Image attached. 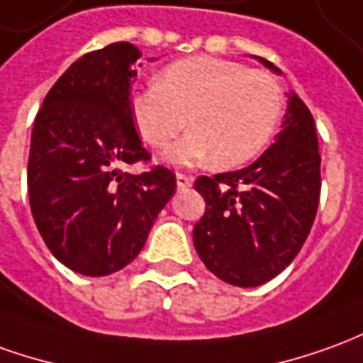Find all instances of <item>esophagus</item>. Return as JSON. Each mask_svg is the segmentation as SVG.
Wrapping results in <instances>:
<instances>
[{"label": "esophagus", "mask_w": 363, "mask_h": 363, "mask_svg": "<svg viewBox=\"0 0 363 363\" xmlns=\"http://www.w3.org/2000/svg\"><path fill=\"white\" fill-rule=\"evenodd\" d=\"M192 182H194V179L189 177V174L177 173V186L179 189H189V186H192Z\"/></svg>", "instance_id": "34e87169"}]
</instances>
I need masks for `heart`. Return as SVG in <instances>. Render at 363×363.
I'll return each mask as SVG.
<instances>
[{
  "mask_svg": "<svg viewBox=\"0 0 363 363\" xmlns=\"http://www.w3.org/2000/svg\"><path fill=\"white\" fill-rule=\"evenodd\" d=\"M139 135L157 149L171 145L189 123L192 131L164 159L190 164L214 159L240 167L259 155L277 131L283 92L263 70L214 57L177 60L129 104Z\"/></svg>",
  "mask_w": 363,
  "mask_h": 363,
  "instance_id": "obj_1",
  "label": "heart"
}]
</instances>
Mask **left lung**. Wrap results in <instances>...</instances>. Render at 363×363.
Returning a JSON list of instances; mask_svg holds the SVG:
<instances>
[{
	"label": "left lung",
	"mask_w": 363,
	"mask_h": 363,
	"mask_svg": "<svg viewBox=\"0 0 363 363\" xmlns=\"http://www.w3.org/2000/svg\"><path fill=\"white\" fill-rule=\"evenodd\" d=\"M271 72L273 62L255 57ZM206 212L192 230L196 253L218 279L257 287L301 252L320 196V155L313 113L291 92L275 143L234 173L200 177Z\"/></svg>",
	"instance_id": "8db88e82"
}]
</instances>
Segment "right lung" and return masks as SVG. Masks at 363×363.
<instances>
[{"label": "right lung", "instance_id": "obj_1", "mask_svg": "<svg viewBox=\"0 0 363 363\" xmlns=\"http://www.w3.org/2000/svg\"><path fill=\"white\" fill-rule=\"evenodd\" d=\"M139 57L131 43L80 57L50 88L33 125V220L50 253L86 277L110 275L135 259L177 189L164 167L121 171L149 161L129 110Z\"/></svg>", "mask_w": 363, "mask_h": 363}]
</instances>
